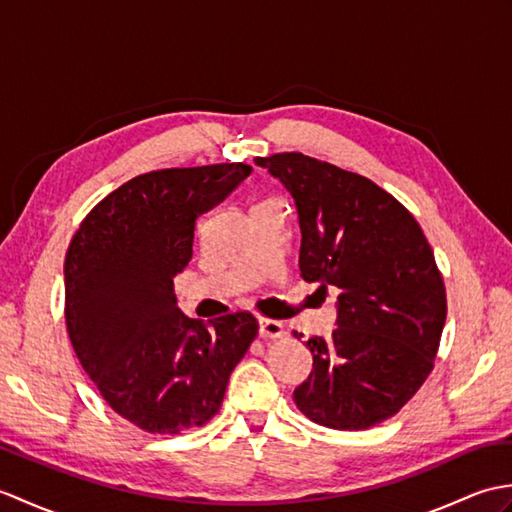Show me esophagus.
<instances>
[{"mask_svg":"<svg viewBox=\"0 0 512 512\" xmlns=\"http://www.w3.org/2000/svg\"><path fill=\"white\" fill-rule=\"evenodd\" d=\"M259 336L262 339H281L284 336V325L273 319H259Z\"/></svg>","mask_w":512,"mask_h":512,"instance_id":"obj_1","label":"esophagus"}]
</instances>
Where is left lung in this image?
<instances>
[{
    "label": "left lung",
    "instance_id": "obj_1",
    "mask_svg": "<svg viewBox=\"0 0 512 512\" xmlns=\"http://www.w3.org/2000/svg\"><path fill=\"white\" fill-rule=\"evenodd\" d=\"M255 162L295 198L301 277L341 290L339 328L306 343L314 369L295 389L297 407L330 429L374 427L433 369L447 319L433 250L416 217L365 176L297 151Z\"/></svg>",
    "mask_w": 512,
    "mask_h": 512
}]
</instances>
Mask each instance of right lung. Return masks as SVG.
Segmentation results:
<instances>
[{"label":"right lung","instance_id":"right-lung-1","mask_svg":"<svg viewBox=\"0 0 512 512\" xmlns=\"http://www.w3.org/2000/svg\"><path fill=\"white\" fill-rule=\"evenodd\" d=\"M253 167L224 162L136 176L103 198L65 253V328L107 405L138 429L180 433L222 407L259 325L250 312L202 323L178 308L195 220Z\"/></svg>","mask_w":512,"mask_h":512}]
</instances>
